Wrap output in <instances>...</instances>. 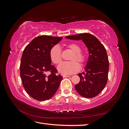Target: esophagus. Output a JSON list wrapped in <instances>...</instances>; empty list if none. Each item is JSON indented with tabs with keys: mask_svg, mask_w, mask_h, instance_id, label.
Wrapping results in <instances>:
<instances>
[{
	"mask_svg": "<svg viewBox=\"0 0 129 129\" xmlns=\"http://www.w3.org/2000/svg\"><path fill=\"white\" fill-rule=\"evenodd\" d=\"M62 76H63V78H64V77H70L71 76H70V75H62Z\"/></svg>",
	"mask_w": 129,
	"mask_h": 129,
	"instance_id": "34e87169",
	"label": "esophagus"
}]
</instances>
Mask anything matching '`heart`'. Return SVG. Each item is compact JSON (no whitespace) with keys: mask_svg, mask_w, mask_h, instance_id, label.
Instances as JSON below:
<instances>
[{"mask_svg":"<svg viewBox=\"0 0 129 129\" xmlns=\"http://www.w3.org/2000/svg\"><path fill=\"white\" fill-rule=\"evenodd\" d=\"M67 47L73 52V54L69 58L71 61L69 62H63L58 66L57 70L63 74H71L77 72L80 69V66L77 62H79L82 66L86 60V55L84 52L81 51V46L76 43H70L67 45ZM49 57L54 64H58L62 62V53L60 47L56 45L53 46L49 52Z\"/></svg>","mask_w":129,"mask_h":129,"instance_id":"obj_1","label":"heart"}]
</instances>
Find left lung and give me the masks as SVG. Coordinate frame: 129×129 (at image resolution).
<instances>
[{
    "mask_svg": "<svg viewBox=\"0 0 129 129\" xmlns=\"http://www.w3.org/2000/svg\"><path fill=\"white\" fill-rule=\"evenodd\" d=\"M66 38L82 40L89 54L84 71L78 74L80 81L75 85L76 90L85 98L97 96L104 88L108 81L109 65L106 49L98 39L90 33H81Z\"/></svg>",
    "mask_w": 129,
    "mask_h": 129,
    "instance_id": "obj_1",
    "label": "left lung"
}]
</instances>
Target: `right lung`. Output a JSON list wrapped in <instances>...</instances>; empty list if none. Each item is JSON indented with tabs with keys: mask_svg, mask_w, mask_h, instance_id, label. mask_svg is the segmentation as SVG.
Returning a JSON list of instances; mask_svg holds the SVG:
<instances>
[{
	"mask_svg": "<svg viewBox=\"0 0 129 129\" xmlns=\"http://www.w3.org/2000/svg\"><path fill=\"white\" fill-rule=\"evenodd\" d=\"M62 37L40 36L31 41L23 52L20 66L22 83L26 92L34 99L46 101L56 92L63 79L49 57V52ZM49 71L50 75L46 74Z\"/></svg>",
	"mask_w": 129,
	"mask_h": 129,
	"instance_id": "right-lung-1",
	"label": "right lung"
}]
</instances>
